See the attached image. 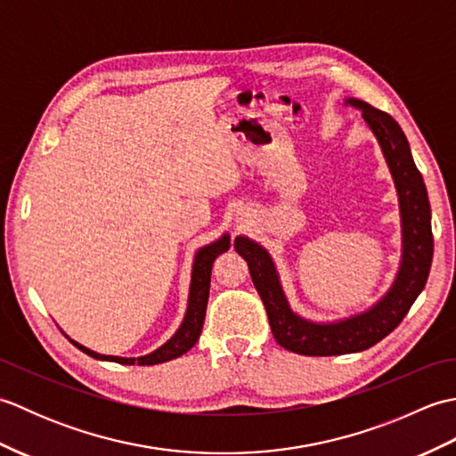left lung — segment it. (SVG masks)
Returning a JSON list of instances; mask_svg holds the SVG:
<instances>
[{
  "instance_id": "8db88e82",
  "label": "left lung",
  "mask_w": 456,
  "mask_h": 456,
  "mask_svg": "<svg viewBox=\"0 0 456 456\" xmlns=\"http://www.w3.org/2000/svg\"><path fill=\"white\" fill-rule=\"evenodd\" d=\"M343 105L362 111L368 131L382 151L398 196L402 256L394 282L376 304L333 322H314L289 305L273 255L247 235L235 239V250L247 260L250 278L266 307L268 323L280 346L305 356H335L370 348L392 333L410 312L428 282L433 260L431 206L423 176L415 167L410 142L392 115L356 98Z\"/></svg>"
}]
</instances>
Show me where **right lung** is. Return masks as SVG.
<instances>
[{
  "mask_svg": "<svg viewBox=\"0 0 456 456\" xmlns=\"http://www.w3.org/2000/svg\"><path fill=\"white\" fill-rule=\"evenodd\" d=\"M231 247V237L229 233H223L217 240H213L209 245H203L196 250L191 263V278H190V292H188V305L186 314L180 327L176 329L167 343L154 348L152 353L142 354V356H113V354H102L95 353L92 348L80 345L78 341L68 337L74 346H78L82 353L90 354L92 358H98V361H110V362H119V364H139V366H151V364H160L168 362L172 358H178L183 353H188L190 348L198 343L201 335L203 319H206V309H208V297H209V284H211V266L216 263L219 255L225 253Z\"/></svg>",
  "mask_w": 456,
  "mask_h": 456,
  "instance_id": "1",
  "label": "right lung"
}]
</instances>
